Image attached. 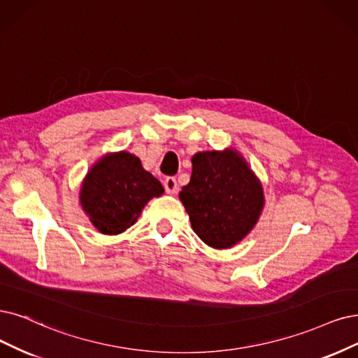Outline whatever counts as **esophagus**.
Here are the masks:
<instances>
[{
	"instance_id": "esophagus-1",
	"label": "esophagus",
	"mask_w": 358,
	"mask_h": 358,
	"mask_svg": "<svg viewBox=\"0 0 358 358\" xmlns=\"http://www.w3.org/2000/svg\"><path fill=\"white\" fill-rule=\"evenodd\" d=\"M164 187L166 190L168 194H176L177 193V189H178V184H177V180L174 177H168L165 181H164Z\"/></svg>"
}]
</instances>
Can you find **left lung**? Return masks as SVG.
<instances>
[{"mask_svg":"<svg viewBox=\"0 0 358 358\" xmlns=\"http://www.w3.org/2000/svg\"><path fill=\"white\" fill-rule=\"evenodd\" d=\"M193 231L214 249H229L252 231L266 203L262 184L233 148L197 152L178 194Z\"/></svg>","mask_w":358,"mask_h":358,"instance_id":"left-lung-1","label":"left lung"}]
</instances>
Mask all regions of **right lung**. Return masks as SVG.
<instances>
[{"label": "right lung", "mask_w": 358, "mask_h": 358, "mask_svg": "<svg viewBox=\"0 0 358 358\" xmlns=\"http://www.w3.org/2000/svg\"><path fill=\"white\" fill-rule=\"evenodd\" d=\"M162 184L129 152L103 155L79 190V203L101 234L116 236L134 226L143 208L164 194Z\"/></svg>", "instance_id": "right-lung-1"}]
</instances>
